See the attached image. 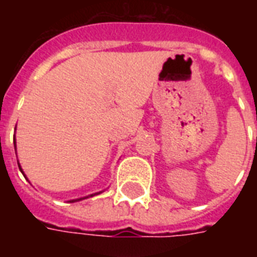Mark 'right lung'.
I'll list each match as a JSON object with an SVG mask.
<instances>
[{"label":"right lung","instance_id":"right-lung-1","mask_svg":"<svg viewBox=\"0 0 257 257\" xmlns=\"http://www.w3.org/2000/svg\"><path fill=\"white\" fill-rule=\"evenodd\" d=\"M18 167H20V165H18ZM22 172V171H21ZM90 196H93V195H90ZM80 200H81V199H80ZM73 201H77V200H73ZM73 201H72V203H73Z\"/></svg>","mask_w":257,"mask_h":257}]
</instances>
